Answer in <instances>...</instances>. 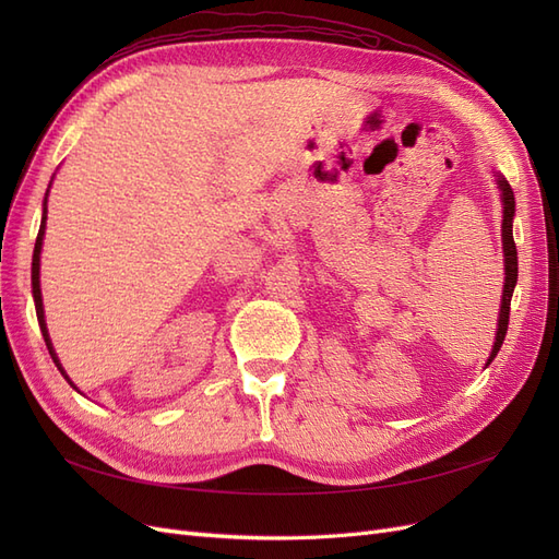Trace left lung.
<instances>
[{"mask_svg": "<svg viewBox=\"0 0 559 559\" xmlns=\"http://www.w3.org/2000/svg\"><path fill=\"white\" fill-rule=\"evenodd\" d=\"M497 183L501 191V205H503V222H501V242H503V296H501V310H499V326H497V337L492 345V354H489L487 366L492 364V359L497 357V352L503 343L506 331H509V314H511V298H513V289L518 282V249L513 242V216H515V198H513V189L511 183L506 181L501 175H497Z\"/></svg>", "mask_w": 559, "mask_h": 559, "instance_id": "obj_1", "label": "left lung"}]
</instances>
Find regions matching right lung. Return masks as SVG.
<instances>
[{
    "label": "right lung",
    "mask_w": 559,
    "mask_h": 559,
    "mask_svg": "<svg viewBox=\"0 0 559 559\" xmlns=\"http://www.w3.org/2000/svg\"><path fill=\"white\" fill-rule=\"evenodd\" d=\"M48 195V191H46ZM44 230H46V198H44V214H41V226H39V235H37V242H35V253H32V296H35V308H37V319H39V329H41V335L46 341V347H48V354L53 357L56 366L60 373L67 378L64 368L60 366L58 357H56V349H53V343H50L48 337V329H46V319H44V302H41V286H39V257H41V245H44ZM67 382L72 384V380L67 378ZM74 386V384H72Z\"/></svg>",
    "instance_id": "1"
}]
</instances>
